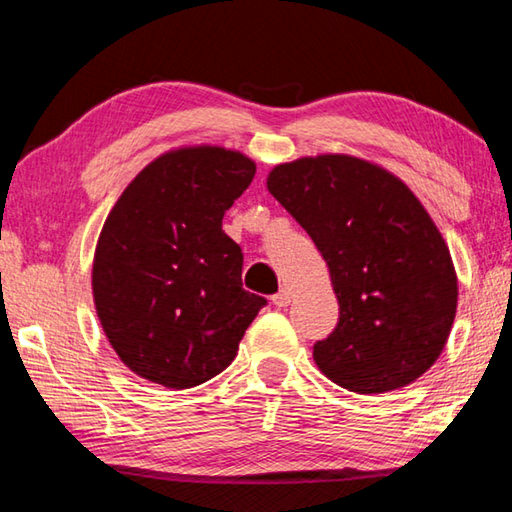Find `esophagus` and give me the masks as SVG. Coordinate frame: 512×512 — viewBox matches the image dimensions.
Listing matches in <instances>:
<instances>
[{
    "label": "esophagus",
    "mask_w": 512,
    "mask_h": 512,
    "mask_svg": "<svg viewBox=\"0 0 512 512\" xmlns=\"http://www.w3.org/2000/svg\"><path fill=\"white\" fill-rule=\"evenodd\" d=\"M290 301H292L290 290H281V292H276L274 297H272V303H274V306H279V308L290 306Z\"/></svg>",
    "instance_id": "1"
}]
</instances>
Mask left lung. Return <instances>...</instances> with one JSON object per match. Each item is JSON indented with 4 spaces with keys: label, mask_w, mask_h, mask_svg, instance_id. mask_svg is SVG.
<instances>
[{
    "label": "left lung",
    "mask_w": 512,
    "mask_h": 512,
    "mask_svg": "<svg viewBox=\"0 0 512 512\" xmlns=\"http://www.w3.org/2000/svg\"><path fill=\"white\" fill-rule=\"evenodd\" d=\"M267 188L315 242L339 301L319 371L355 393L418 380L443 353L459 285L441 231L389 170L351 155L276 166Z\"/></svg>",
    "instance_id": "obj_1"
}]
</instances>
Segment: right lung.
I'll return each mask as SVG.
<instances>
[{
  "label": "right lung",
  "mask_w": 512,
  "mask_h": 512,
  "mask_svg": "<svg viewBox=\"0 0 512 512\" xmlns=\"http://www.w3.org/2000/svg\"><path fill=\"white\" fill-rule=\"evenodd\" d=\"M256 175L236 150H170L116 200L98 238L92 290L116 355L143 380L191 389L222 373L265 299L242 290L224 211Z\"/></svg>",
  "instance_id": "obj_1"
}]
</instances>
